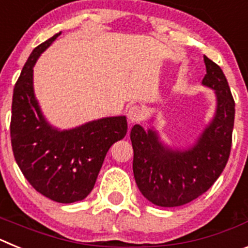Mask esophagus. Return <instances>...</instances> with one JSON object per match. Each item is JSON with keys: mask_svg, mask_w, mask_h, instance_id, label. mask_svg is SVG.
<instances>
[{"mask_svg": "<svg viewBox=\"0 0 248 248\" xmlns=\"http://www.w3.org/2000/svg\"><path fill=\"white\" fill-rule=\"evenodd\" d=\"M128 120L129 123H139L140 120H143L144 118V110L139 105H133L128 109Z\"/></svg>", "mask_w": 248, "mask_h": 248, "instance_id": "obj_1", "label": "esophagus"}]
</instances>
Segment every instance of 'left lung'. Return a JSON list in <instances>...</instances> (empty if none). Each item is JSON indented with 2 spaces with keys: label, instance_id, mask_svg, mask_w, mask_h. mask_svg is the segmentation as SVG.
I'll list each match as a JSON object with an SVG mask.
<instances>
[{
  "label": "left lung",
  "instance_id": "left-lung-1",
  "mask_svg": "<svg viewBox=\"0 0 248 248\" xmlns=\"http://www.w3.org/2000/svg\"><path fill=\"white\" fill-rule=\"evenodd\" d=\"M202 84L216 94V111L198 141L174 150L160 141L153 129L134 125L130 140L135 183L144 198L161 207H176L198 199L217 180L226 166L232 144L235 100L222 69L203 56Z\"/></svg>",
  "mask_w": 248,
  "mask_h": 248
}]
</instances>
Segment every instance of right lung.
I'll return each mask as SVG.
<instances>
[{"label": "right lung", "mask_w": 248, "mask_h": 248, "mask_svg": "<svg viewBox=\"0 0 248 248\" xmlns=\"http://www.w3.org/2000/svg\"><path fill=\"white\" fill-rule=\"evenodd\" d=\"M61 32L28 57L13 89L11 144L28 183L61 203L85 199L93 190L109 148L126 135L125 117H109L69 130L53 128L43 117L33 91V67Z\"/></svg>", "instance_id": "right-lung-1"}]
</instances>
